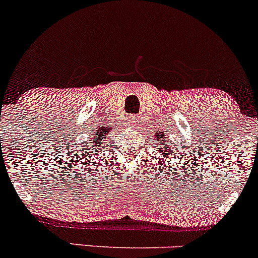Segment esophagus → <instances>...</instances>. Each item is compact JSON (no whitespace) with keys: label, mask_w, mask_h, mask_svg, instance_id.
<instances>
[{"label":"esophagus","mask_w":258,"mask_h":258,"mask_svg":"<svg viewBox=\"0 0 258 258\" xmlns=\"http://www.w3.org/2000/svg\"><path fill=\"white\" fill-rule=\"evenodd\" d=\"M128 122L131 123V125H137L138 122V116L136 114H131L128 116Z\"/></svg>","instance_id":"obj_1"}]
</instances>
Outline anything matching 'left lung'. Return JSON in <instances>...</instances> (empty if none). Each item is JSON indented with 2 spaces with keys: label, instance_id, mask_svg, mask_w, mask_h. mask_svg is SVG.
<instances>
[{
  "label": "left lung",
  "instance_id": "8db88e82",
  "mask_svg": "<svg viewBox=\"0 0 258 258\" xmlns=\"http://www.w3.org/2000/svg\"><path fill=\"white\" fill-rule=\"evenodd\" d=\"M155 135H156L155 139H160L159 150H161V154H164L165 156L170 155V149H168V147L165 144V142H164V139H167V137H165L164 132H158V133H155Z\"/></svg>",
  "mask_w": 258,
  "mask_h": 258
}]
</instances>
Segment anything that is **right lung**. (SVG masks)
<instances>
[{
  "mask_svg": "<svg viewBox=\"0 0 258 258\" xmlns=\"http://www.w3.org/2000/svg\"><path fill=\"white\" fill-rule=\"evenodd\" d=\"M109 131H110V127H102V128H99L98 131H97L96 136H94L93 138L91 139V146H88V148H86V150H87V158L88 156H91L92 159H93L94 155H97V152L96 149L100 146H103V143H105L104 139L106 138V135H108Z\"/></svg>",
  "mask_w": 258,
  "mask_h": 258,
  "instance_id": "1",
  "label": "right lung"
}]
</instances>
